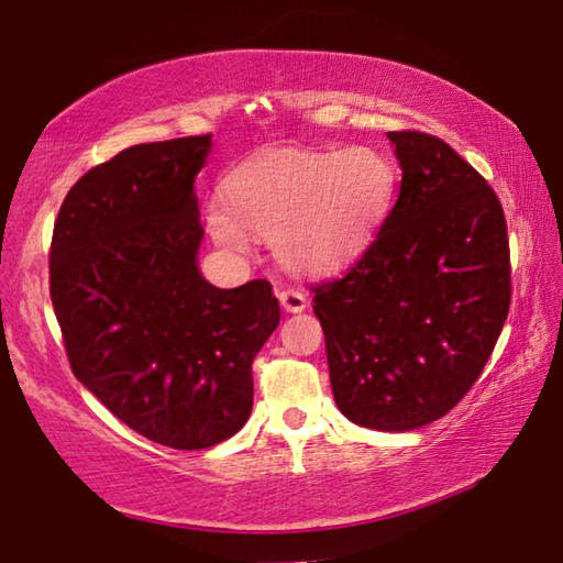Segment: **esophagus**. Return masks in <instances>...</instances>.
Segmentation results:
<instances>
[{
	"label": "esophagus",
	"mask_w": 563,
	"mask_h": 563,
	"mask_svg": "<svg viewBox=\"0 0 563 563\" xmlns=\"http://www.w3.org/2000/svg\"><path fill=\"white\" fill-rule=\"evenodd\" d=\"M279 302L287 312H302L307 307V295L302 289H282Z\"/></svg>",
	"instance_id": "1"
}]
</instances>
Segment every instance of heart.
I'll return each mask as SVG.
<instances>
[{
    "label": "heart",
    "instance_id": "1",
    "mask_svg": "<svg viewBox=\"0 0 563 563\" xmlns=\"http://www.w3.org/2000/svg\"><path fill=\"white\" fill-rule=\"evenodd\" d=\"M397 189L395 161L372 145L274 151L228 174L207 222L230 251H245L253 233L268 238L291 272H333L366 249Z\"/></svg>",
    "mask_w": 563,
    "mask_h": 563
}]
</instances>
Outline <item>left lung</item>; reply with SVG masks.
<instances>
[{
  "label": "left lung",
  "instance_id": "left-lung-1",
  "mask_svg": "<svg viewBox=\"0 0 563 563\" xmlns=\"http://www.w3.org/2000/svg\"><path fill=\"white\" fill-rule=\"evenodd\" d=\"M399 197L345 276L314 284L338 410L415 430L459 405L510 312V241L487 179L441 137L387 133Z\"/></svg>",
  "mask_w": 563,
  "mask_h": 563
}]
</instances>
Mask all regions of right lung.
<instances>
[{
  "label": "right lung",
  "mask_w": 563,
  "mask_h": 563,
  "mask_svg": "<svg viewBox=\"0 0 563 563\" xmlns=\"http://www.w3.org/2000/svg\"><path fill=\"white\" fill-rule=\"evenodd\" d=\"M212 135L141 143L68 189L51 241V299L71 372L107 410L179 451L228 441L253 407V358L279 325L266 279L199 274L195 176Z\"/></svg>",
  "instance_id": "add662e5"
}]
</instances>
